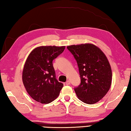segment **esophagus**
<instances>
[{
	"label": "esophagus",
	"mask_w": 131,
	"mask_h": 131,
	"mask_svg": "<svg viewBox=\"0 0 131 131\" xmlns=\"http://www.w3.org/2000/svg\"><path fill=\"white\" fill-rule=\"evenodd\" d=\"M65 84H66V85H70V81L69 80H67L65 83Z\"/></svg>",
	"instance_id": "1"
}]
</instances>
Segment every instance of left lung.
<instances>
[{
    "label": "left lung",
    "mask_w": 131,
    "mask_h": 131,
    "mask_svg": "<svg viewBox=\"0 0 131 131\" xmlns=\"http://www.w3.org/2000/svg\"><path fill=\"white\" fill-rule=\"evenodd\" d=\"M77 61L81 83L75 88L79 99L95 104L107 94L112 83V70L107 56L91 43L67 47Z\"/></svg>",
    "instance_id": "obj_1"
}]
</instances>
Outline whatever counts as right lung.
Wrapping results in <instances>:
<instances>
[{"mask_svg": "<svg viewBox=\"0 0 131 131\" xmlns=\"http://www.w3.org/2000/svg\"><path fill=\"white\" fill-rule=\"evenodd\" d=\"M66 46H39L34 48L24 63L22 80L29 95L41 104H48L58 97L62 83L55 78L52 60L63 52Z\"/></svg>", "mask_w": 131, "mask_h": 131, "instance_id": "right-lung-1", "label": "right lung"}]
</instances>
